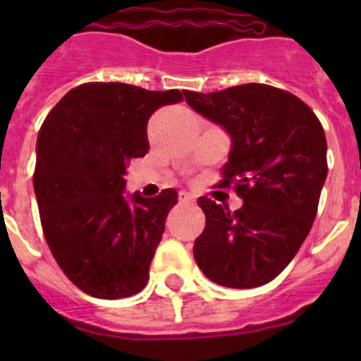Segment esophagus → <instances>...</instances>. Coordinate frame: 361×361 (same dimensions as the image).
<instances>
[{
  "label": "esophagus",
  "mask_w": 361,
  "mask_h": 361,
  "mask_svg": "<svg viewBox=\"0 0 361 361\" xmlns=\"http://www.w3.org/2000/svg\"><path fill=\"white\" fill-rule=\"evenodd\" d=\"M195 201V195L190 194V192H180V202L190 204Z\"/></svg>",
  "instance_id": "34e87169"
}]
</instances>
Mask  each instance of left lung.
<instances>
[{
	"label": "left lung",
	"instance_id": "left-lung-1",
	"mask_svg": "<svg viewBox=\"0 0 361 361\" xmlns=\"http://www.w3.org/2000/svg\"><path fill=\"white\" fill-rule=\"evenodd\" d=\"M185 101L231 136L221 185H234L243 199L232 213L199 197L206 227L194 243L195 262L216 285H265L293 260L312 227L329 171L325 130L304 101L264 83L187 90Z\"/></svg>",
	"mask_w": 361,
	"mask_h": 361
}]
</instances>
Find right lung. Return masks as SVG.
Listing matches in <instances>:
<instances>
[{"instance_id":"right-lung-1","label":"right lung","mask_w":361,"mask_h":361,"mask_svg":"<svg viewBox=\"0 0 361 361\" xmlns=\"http://www.w3.org/2000/svg\"><path fill=\"white\" fill-rule=\"evenodd\" d=\"M183 94L83 83L52 108L39 129L32 185L43 234L69 281L90 297H130L147 286L178 192L129 195L123 176L130 160L148 154L152 113Z\"/></svg>"}]
</instances>
